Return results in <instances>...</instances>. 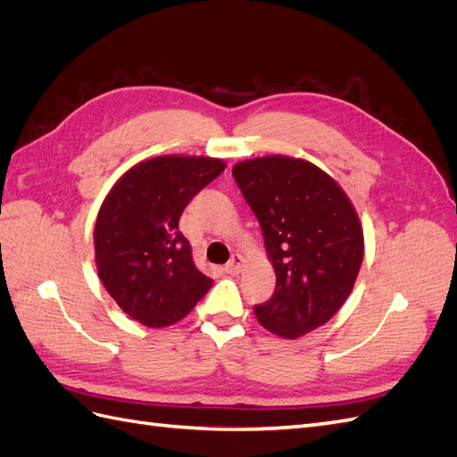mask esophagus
<instances>
[{"instance_id": "1", "label": "esophagus", "mask_w": 457, "mask_h": 457, "mask_svg": "<svg viewBox=\"0 0 457 457\" xmlns=\"http://www.w3.org/2000/svg\"><path fill=\"white\" fill-rule=\"evenodd\" d=\"M242 269H244V257L238 255V253L232 255L230 261L227 262V267H225V270H227L228 274H240Z\"/></svg>"}]
</instances>
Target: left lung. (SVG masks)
<instances>
[{
  "mask_svg": "<svg viewBox=\"0 0 457 457\" xmlns=\"http://www.w3.org/2000/svg\"><path fill=\"white\" fill-rule=\"evenodd\" d=\"M232 175L253 210L276 272L259 324L297 339L324 326L351 295L364 257V230L334 177L309 160L270 154L238 162Z\"/></svg>",
  "mask_w": 457,
  "mask_h": 457,
  "instance_id": "1",
  "label": "left lung"
}]
</instances>
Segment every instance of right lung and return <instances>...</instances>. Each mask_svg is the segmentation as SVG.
Masks as SVG:
<instances>
[{
	"label": "right lung",
	"mask_w": 457,
	"mask_h": 457,
	"mask_svg": "<svg viewBox=\"0 0 457 457\" xmlns=\"http://www.w3.org/2000/svg\"><path fill=\"white\" fill-rule=\"evenodd\" d=\"M225 168L210 156H154L110 188L93 232L95 265L110 297L133 320L171 326L210 292L213 280L196 269L179 219Z\"/></svg>",
	"instance_id": "1"
}]
</instances>
